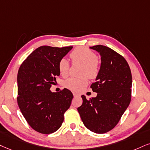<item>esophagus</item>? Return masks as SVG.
Listing matches in <instances>:
<instances>
[{
    "label": "esophagus",
    "instance_id": "obj_1",
    "mask_svg": "<svg viewBox=\"0 0 150 150\" xmlns=\"http://www.w3.org/2000/svg\"><path fill=\"white\" fill-rule=\"evenodd\" d=\"M73 95H74V97H78V96L80 95L79 94L76 93V92H73Z\"/></svg>",
    "mask_w": 150,
    "mask_h": 150
}]
</instances>
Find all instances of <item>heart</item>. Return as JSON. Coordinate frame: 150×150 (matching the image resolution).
Masks as SVG:
<instances>
[{"instance_id": "1", "label": "heart", "mask_w": 150, "mask_h": 150, "mask_svg": "<svg viewBox=\"0 0 150 150\" xmlns=\"http://www.w3.org/2000/svg\"><path fill=\"white\" fill-rule=\"evenodd\" d=\"M73 62H78L83 64L81 71L82 76H86L88 79H93L97 76L99 71V62L97 60V56L93 51L85 47H77L70 54ZM69 64L65 58L61 59L58 63V69L60 75L67 76L69 73ZM87 79L86 77L74 78L71 77L64 81V86L68 89L74 92H78L86 86Z\"/></svg>"}]
</instances>
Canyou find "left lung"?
<instances>
[{
    "mask_svg": "<svg viewBox=\"0 0 150 150\" xmlns=\"http://www.w3.org/2000/svg\"><path fill=\"white\" fill-rule=\"evenodd\" d=\"M90 49L101 56L99 74L90 86L97 95L89 100L81 96L83 103L77 110L89 130L104 134L117 125L130 103L132 73L126 60L112 49L103 45Z\"/></svg>",
    "mask_w": 150,
    "mask_h": 150,
    "instance_id": "obj_1",
    "label": "left lung"
}]
</instances>
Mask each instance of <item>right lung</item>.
Returning <instances> with one entry per match:
<instances>
[{
	"label": "right lung",
	"instance_id": "1",
	"mask_svg": "<svg viewBox=\"0 0 150 150\" xmlns=\"http://www.w3.org/2000/svg\"><path fill=\"white\" fill-rule=\"evenodd\" d=\"M72 48L42 46L27 57L18 69V107L29 125L41 134L56 132L71 105L73 95L70 90L64 88L53 92L50 88L60 74L59 62Z\"/></svg>",
	"mask_w": 150,
	"mask_h": 150
}]
</instances>
